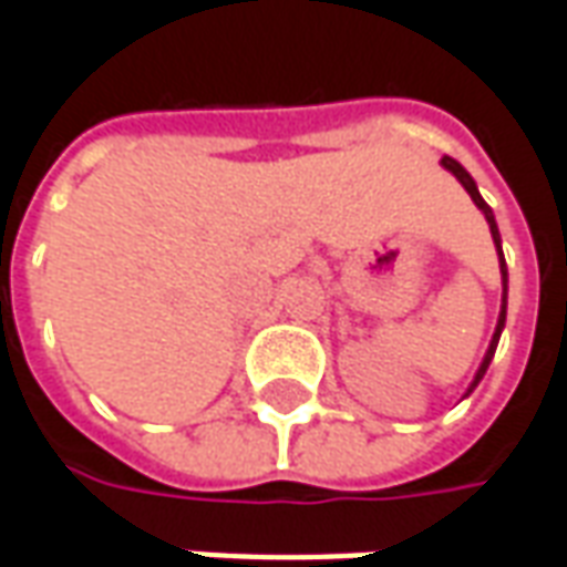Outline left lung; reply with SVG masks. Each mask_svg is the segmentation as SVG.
Returning a JSON list of instances; mask_svg holds the SVG:
<instances>
[{"label": "left lung", "instance_id": "1", "mask_svg": "<svg viewBox=\"0 0 567 567\" xmlns=\"http://www.w3.org/2000/svg\"><path fill=\"white\" fill-rule=\"evenodd\" d=\"M442 168H449L455 178L461 182V187L471 194V200L477 204V209L486 216V223H489V235H493V245H496L498 250V272H502V310H498V322H496V332H493V342H489V348H486V354H483V361H480L477 373H474V382L467 385V392L464 395H471L474 389H477V382L483 380V373H486V367H489V361H493V354H496V344H498V336H502V329H505V307H508V266H505V254H502V235H498V225H496V216H493V209H489V204L480 197L477 190V182L471 178V172L461 166L458 159H452V156H442Z\"/></svg>", "mask_w": 567, "mask_h": 567}]
</instances>
